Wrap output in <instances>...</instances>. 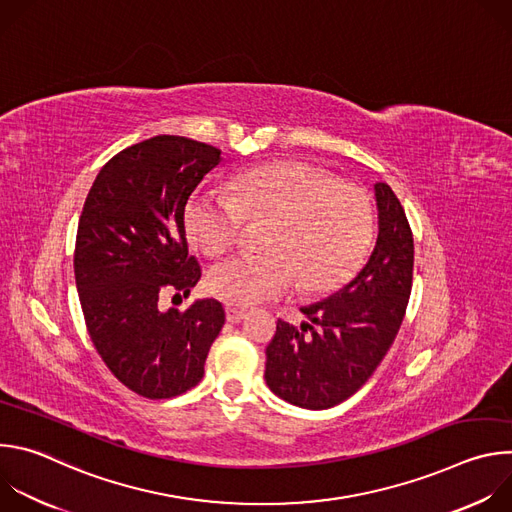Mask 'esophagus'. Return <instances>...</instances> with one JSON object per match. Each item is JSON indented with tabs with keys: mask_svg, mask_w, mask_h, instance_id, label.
Returning <instances> with one entry per match:
<instances>
[{
	"mask_svg": "<svg viewBox=\"0 0 512 512\" xmlns=\"http://www.w3.org/2000/svg\"><path fill=\"white\" fill-rule=\"evenodd\" d=\"M225 314H227V320L231 324H239L245 318V310H239V308H233V306H227Z\"/></svg>",
	"mask_w": 512,
	"mask_h": 512,
	"instance_id": "obj_1",
	"label": "esophagus"
}]
</instances>
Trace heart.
<instances>
[{"mask_svg": "<svg viewBox=\"0 0 512 512\" xmlns=\"http://www.w3.org/2000/svg\"><path fill=\"white\" fill-rule=\"evenodd\" d=\"M245 218L269 221L261 243L265 255L218 263L206 279L212 296L239 308L279 298L296 281L304 291L336 287L373 237L367 192L304 162L257 166L231 182V194L202 188L184 208L186 233L208 257L237 245Z\"/></svg>", "mask_w": 512, "mask_h": 512, "instance_id": "b5f03b06", "label": "heart"}]
</instances>
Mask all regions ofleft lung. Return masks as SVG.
Masks as SVG:
<instances>
[{
	"label": "left lung",
	"mask_w": 512,
	"mask_h": 512,
	"mask_svg": "<svg viewBox=\"0 0 512 512\" xmlns=\"http://www.w3.org/2000/svg\"><path fill=\"white\" fill-rule=\"evenodd\" d=\"M377 245L358 275L330 298L302 308L298 330L277 320L265 354L267 387L304 409H328L354 395L391 348L411 294L413 235L389 184H375Z\"/></svg>",
	"instance_id": "obj_1"
}]
</instances>
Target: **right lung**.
<instances>
[{
  "mask_svg": "<svg viewBox=\"0 0 512 512\" xmlns=\"http://www.w3.org/2000/svg\"><path fill=\"white\" fill-rule=\"evenodd\" d=\"M221 156L188 137H150L101 168L83 206L75 279L87 330L107 369L141 397L196 387L225 324L216 300H196L186 312L158 308L166 291L188 296L200 279L184 208Z\"/></svg>",
  "mask_w": 512,
  "mask_h": 512,
  "instance_id": "obj_1",
  "label": "right lung"
}]
</instances>
